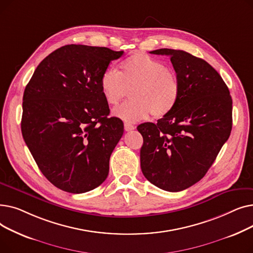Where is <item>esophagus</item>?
<instances>
[{"mask_svg":"<svg viewBox=\"0 0 253 253\" xmlns=\"http://www.w3.org/2000/svg\"><path fill=\"white\" fill-rule=\"evenodd\" d=\"M124 128H125V130L126 131H131V130H133L135 127L133 126V125H132V124H130V123H125L124 124Z\"/></svg>","mask_w":253,"mask_h":253,"instance_id":"esophagus-1","label":"esophagus"}]
</instances>
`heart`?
<instances>
[{
	"instance_id": "b5f03b06",
	"label": "heart",
	"mask_w": 253,
	"mask_h": 253,
	"mask_svg": "<svg viewBox=\"0 0 253 253\" xmlns=\"http://www.w3.org/2000/svg\"><path fill=\"white\" fill-rule=\"evenodd\" d=\"M121 73L106 69L100 77L102 96L110 105L119 103L131 87V99L114 110L117 118L136 122L148 118L163 117L176 105L180 84L178 78L165 64L143 52H136L121 63Z\"/></svg>"
}]
</instances>
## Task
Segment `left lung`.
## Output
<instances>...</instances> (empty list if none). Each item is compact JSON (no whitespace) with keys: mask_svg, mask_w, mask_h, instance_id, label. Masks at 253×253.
<instances>
[{"mask_svg":"<svg viewBox=\"0 0 253 253\" xmlns=\"http://www.w3.org/2000/svg\"><path fill=\"white\" fill-rule=\"evenodd\" d=\"M167 55L180 84L174 109L156 124L142 123L141 171L151 183L179 192L204 177L232 130V97L220 75L205 60L174 49H158Z\"/></svg>","mask_w":253,"mask_h":253,"instance_id":"1","label":"left lung"}]
</instances>
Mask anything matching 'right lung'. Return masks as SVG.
I'll use <instances>...</instances> for the list:
<instances>
[{
  "label": "right lung",
  "mask_w": 253,
  "mask_h": 253,
  "mask_svg": "<svg viewBox=\"0 0 253 253\" xmlns=\"http://www.w3.org/2000/svg\"><path fill=\"white\" fill-rule=\"evenodd\" d=\"M124 51L65 45L38 65L23 93L21 132L44 176L72 194L108 177L111 155L124 124L109 118L101 74Z\"/></svg>",
  "instance_id": "obj_1"
}]
</instances>
